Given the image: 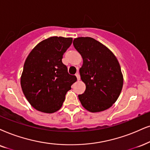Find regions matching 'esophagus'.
<instances>
[{"mask_svg":"<svg viewBox=\"0 0 150 150\" xmlns=\"http://www.w3.org/2000/svg\"><path fill=\"white\" fill-rule=\"evenodd\" d=\"M75 76H76L77 80H79V79H80V75H79V74L78 73H76V75H75Z\"/></svg>","mask_w":150,"mask_h":150,"instance_id":"esophagus-1","label":"esophagus"}]
</instances>
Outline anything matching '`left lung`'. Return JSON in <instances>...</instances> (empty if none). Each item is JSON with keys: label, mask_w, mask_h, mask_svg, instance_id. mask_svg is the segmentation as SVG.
<instances>
[{"label": "left lung", "mask_w": 150, "mask_h": 150, "mask_svg": "<svg viewBox=\"0 0 150 150\" xmlns=\"http://www.w3.org/2000/svg\"><path fill=\"white\" fill-rule=\"evenodd\" d=\"M73 45L83 59L79 73L86 90L78 98L90 112L109 109L116 101L123 85L118 61L105 45L91 37H78Z\"/></svg>", "instance_id": "obj_1"}]
</instances>
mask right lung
<instances>
[{"mask_svg":"<svg viewBox=\"0 0 150 150\" xmlns=\"http://www.w3.org/2000/svg\"><path fill=\"white\" fill-rule=\"evenodd\" d=\"M72 42V38H48L38 43L25 62L21 85L26 99L38 111L48 113L58 111L66 93L77 81L62 63Z\"/></svg>","mask_w":150,"mask_h":150,"instance_id":"obj_1","label":"right lung"}]
</instances>
